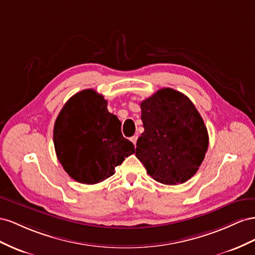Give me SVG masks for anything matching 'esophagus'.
Instances as JSON below:
<instances>
[{
    "instance_id": "esophagus-1",
    "label": "esophagus",
    "mask_w": 255,
    "mask_h": 255,
    "mask_svg": "<svg viewBox=\"0 0 255 255\" xmlns=\"http://www.w3.org/2000/svg\"><path fill=\"white\" fill-rule=\"evenodd\" d=\"M136 140H137V135H133V136L130 137V141H131L134 145H135V143H136Z\"/></svg>"
}]
</instances>
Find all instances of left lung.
<instances>
[{
  "label": "left lung",
  "instance_id": "1",
  "mask_svg": "<svg viewBox=\"0 0 255 255\" xmlns=\"http://www.w3.org/2000/svg\"><path fill=\"white\" fill-rule=\"evenodd\" d=\"M140 106L144 132L136 141V158L159 183H185L199 170L208 148L202 116L186 95L169 87Z\"/></svg>",
  "mask_w": 255,
  "mask_h": 255
}]
</instances>
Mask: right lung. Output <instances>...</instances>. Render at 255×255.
<instances>
[{"instance_id": "right-lung-1", "label": "right lung", "mask_w": 255, "mask_h": 255, "mask_svg": "<svg viewBox=\"0 0 255 255\" xmlns=\"http://www.w3.org/2000/svg\"><path fill=\"white\" fill-rule=\"evenodd\" d=\"M107 106L96 91L83 90L69 98L54 124L57 159L81 184L94 185L112 176L115 166L134 152V145L122 134V123Z\"/></svg>"}]
</instances>
